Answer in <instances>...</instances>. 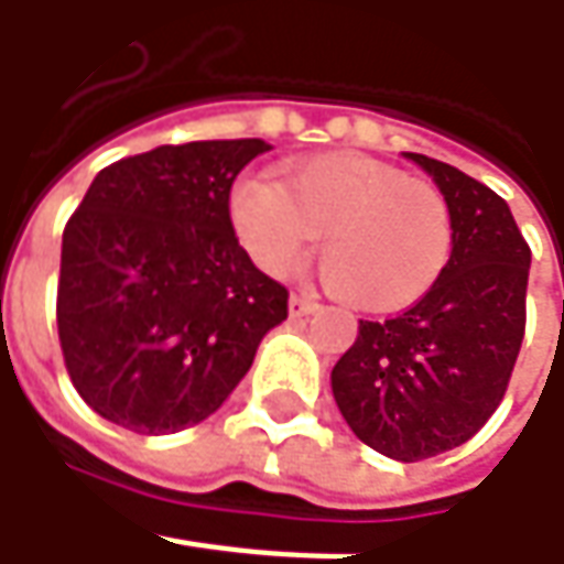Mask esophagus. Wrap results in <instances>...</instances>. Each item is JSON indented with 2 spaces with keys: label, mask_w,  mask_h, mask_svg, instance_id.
Returning <instances> with one entry per match:
<instances>
[{
  "label": "esophagus",
  "mask_w": 564,
  "mask_h": 564,
  "mask_svg": "<svg viewBox=\"0 0 564 564\" xmlns=\"http://www.w3.org/2000/svg\"><path fill=\"white\" fill-rule=\"evenodd\" d=\"M316 307H319V304H316L311 294H292V297H289V316H292V319L311 316Z\"/></svg>",
  "instance_id": "obj_1"
}]
</instances>
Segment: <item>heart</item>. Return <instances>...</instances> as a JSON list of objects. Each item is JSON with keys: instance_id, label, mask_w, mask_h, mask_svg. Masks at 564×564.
I'll list each match as a JSON object with an SVG mask.
<instances>
[{"instance_id": "b5f03b06", "label": "heart", "mask_w": 564, "mask_h": 564, "mask_svg": "<svg viewBox=\"0 0 564 564\" xmlns=\"http://www.w3.org/2000/svg\"><path fill=\"white\" fill-rule=\"evenodd\" d=\"M231 226L270 275L292 272L319 238L329 289L364 311H401L433 289L452 253L443 191L364 153H326L279 182L241 178Z\"/></svg>"}]
</instances>
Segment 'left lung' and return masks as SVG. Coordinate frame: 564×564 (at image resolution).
Wrapping results in <instances>:
<instances>
[{"mask_svg": "<svg viewBox=\"0 0 564 564\" xmlns=\"http://www.w3.org/2000/svg\"><path fill=\"white\" fill-rule=\"evenodd\" d=\"M452 209V253L414 307L360 319L333 367V395L360 443L423 462L467 443L506 395L524 338L531 248L509 204L455 165L404 153Z\"/></svg>", "mask_w": 564, "mask_h": 564, "instance_id": "left-lung-1", "label": "left lung"}]
</instances>
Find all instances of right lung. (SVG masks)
<instances>
[{
  "label": "right lung",
  "instance_id": "add662e5",
  "mask_svg": "<svg viewBox=\"0 0 564 564\" xmlns=\"http://www.w3.org/2000/svg\"><path fill=\"white\" fill-rule=\"evenodd\" d=\"M270 143H165L106 165L62 235L58 341L99 417L143 436L223 408L289 292L238 245L228 191Z\"/></svg>",
  "mask_w": 564,
  "mask_h": 564
}]
</instances>
